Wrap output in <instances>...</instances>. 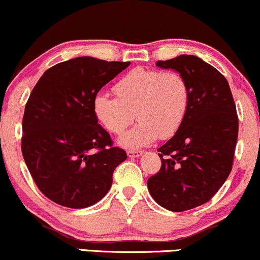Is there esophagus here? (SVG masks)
<instances>
[{"label":"esophagus","mask_w":260,"mask_h":260,"mask_svg":"<svg viewBox=\"0 0 260 260\" xmlns=\"http://www.w3.org/2000/svg\"><path fill=\"white\" fill-rule=\"evenodd\" d=\"M126 153H127V157H129V158H137V157H141L142 151H134V149H129Z\"/></svg>","instance_id":"34e87169"}]
</instances>
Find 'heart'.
I'll list each match as a JSON object with an SVG mask.
<instances>
[{"label": "heart", "mask_w": 260, "mask_h": 260, "mask_svg": "<svg viewBox=\"0 0 260 260\" xmlns=\"http://www.w3.org/2000/svg\"><path fill=\"white\" fill-rule=\"evenodd\" d=\"M117 97L99 93L93 99V114L112 134H120L134 120L135 126L119 137L126 148H141L158 136L169 139L184 124L190 108L188 82L176 72L135 68L114 86Z\"/></svg>", "instance_id": "1"}]
</instances>
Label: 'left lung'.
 Returning <instances> with one entry per match:
<instances>
[{"instance_id": "left-lung-1", "label": "left lung", "mask_w": 260, "mask_h": 260, "mask_svg": "<svg viewBox=\"0 0 260 260\" xmlns=\"http://www.w3.org/2000/svg\"><path fill=\"white\" fill-rule=\"evenodd\" d=\"M187 80L190 108L184 124L158 148L160 170L147 187L159 206L185 212L207 203L226 181L239 135V118L230 86L214 67L191 54L158 60Z\"/></svg>"}]
</instances>
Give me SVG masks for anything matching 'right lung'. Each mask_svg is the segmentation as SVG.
<instances>
[{
  "instance_id": "1",
  "label": "right lung",
  "mask_w": 260,
  "mask_h": 260,
  "mask_svg": "<svg viewBox=\"0 0 260 260\" xmlns=\"http://www.w3.org/2000/svg\"><path fill=\"white\" fill-rule=\"evenodd\" d=\"M129 66L76 57L46 70L30 93L21 152L39 190L54 203L87 208L108 193L126 153L99 124L93 99Z\"/></svg>"
}]
</instances>
